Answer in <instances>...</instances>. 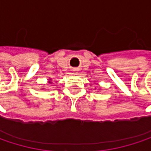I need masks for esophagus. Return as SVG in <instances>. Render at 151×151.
<instances>
[{"label": "esophagus", "instance_id": "34e87169", "mask_svg": "<svg viewBox=\"0 0 151 151\" xmlns=\"http://www.w3.org/2000/svg\"><path fill=\"white\" fill-rule=\"evenodd\" d=\"M76 71H77V70H75V73H77V72H76Z\"/></svg>", "mask_w": 151, "mask_h": 151}]
</instances>
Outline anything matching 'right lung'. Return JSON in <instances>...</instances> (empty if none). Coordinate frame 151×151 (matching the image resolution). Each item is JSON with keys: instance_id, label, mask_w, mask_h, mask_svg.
<instances>
[{"instance_id": "right-lung-1", "label": "right lung", "mask_w": 151, "mask_h": 151, "mask_svg": "<svg viewBox=\"0 0 151 151\" xmlns=\"http://www.w3.org/2000/svg\"><path fill=\"white\" fill-rule=\"evenodd\" d=\"M48 82H49V83H51V78H50V79H49V81H48Z\"/></svg>"}]
</instances>
